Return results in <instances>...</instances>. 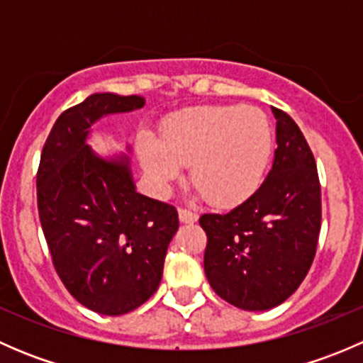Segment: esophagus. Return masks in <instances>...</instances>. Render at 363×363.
I'll return each instance as SVG.
<instances>
[{
  "label": "esophagus",
  "mask_w": 363,
  "mask_h": 363,
  "mask_svg": "<svg viewBox=\"0 0 363 363\" xmlns=\"http://www.w3.org/2000/svg\"><path fill=\"white\" fill-rule=\"evenodd\" d=\"M179 219H181L182 223H188V225H191V223H196L199 214H196L195 211H191V208L179 207Z\"/></svg>",
  "instance_id": "34e87169"
}]
</instances>
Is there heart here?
<instances>
[{
    "label": "heart",
    "mask_w": 363,
    "mask_h": 363,
    "mask_svg": "<svg viewBox=\"0 0 363 363\" xmlns=\"http://www.w3.org/2000/svg\"><path fill=\"white\" fill-rule=\"evenodd\" d=\"M274 151V130L265 112L242 105H208L172 116L161 128L138 138L145 172L167 186L191 164L189 181L207 203L230 207L259 188Z\"/></svg>",
    "instance_id": "heart-1"
}]
</instances>
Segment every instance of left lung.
<instances>
[{"label":"left lung","mask_w":363,"mask_h":363,"mask_svg":"<svg viewBox=\"0 0 363 363\" xmlns=\"http://www.w3.org/2000/svg\"><path fill=\"white\" fill-rule=\"evenodd\" d=\"M276 117V158L258 189L226 214L200 216L207 235L203 269L223 300L265 311L295 294L313 265L321 228L316 161L296 123Z\"/></svg>","instance_id":"obj_1"}]
</instances>
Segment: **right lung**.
Segmentation results:
<instances>
[{
  "instance_id": "add662e5",
  "label": "right lung",
  "mask_w": 363,
  "mask_h": 363,
  "mask_svg": "<svg viewBox=\"0 0 363 363\" xmlns=\"http://www.w3.org/2000/svg\"><path fill=\"white\" fill-rule=\"evenodd\" d=\"M145 105L142 96L91 94L57 117L36 172V200L52 265L77 302L119 316L158 290L168 244L179 228L174 205L135 191L128 160L93 155L86 137L107 113Z\"/></svg>"
}]
</instances>
